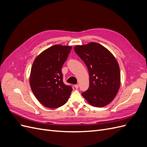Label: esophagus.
Masks as SVG:
<instances>
[{
    "label": "esophagus",
    "instance_id": "34e87169",
    "mask_svg": "<svg viewBox=\"0 0 147 147\" xmlns=\"http://www.w3.org/2000/svg\"><path fill=\"white\" fill-rule=\"evenodd\" d=\"M74 87H75V88H76V89H78V87H79V85H78V84H75Z\"/></svg>",
    "mask_w": 147,
    "mask_h": 147
}]
</instances>
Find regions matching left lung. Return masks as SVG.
Here are the masks:
<instances>
[{
  "label": "left lung",
  "instance_id": "1",
  "mask_svg": "<svg viewBox=\"0 0 147 147\" xmlns=\"http://www.w3.org/2000/svg\"><path fill=\"white\" fill-rule=\"evenodd\" d=\"M76 54L86 64L90 75V86L82 93L90 104L102 107L116 96L120 85L118 62L107 49L91 42L74 47Z\"/></svg>",
  "mask_w": 147,
  "mask_h": 147
}]
</instances>
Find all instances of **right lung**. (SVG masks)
Returning <instances> with one entry per match:
<instances>
[{
  "label": "right lung",
  "instance_id": "right-lung-1",
  "mask_svg": "<svg viewBox=\"0 0 147 147\" xmlns=\"http://www.w3.org/2000/svg\"><path fill=\"white\" fill-rule=\"evenodd\" d=\"M72 47L55 45L35 59L30 76V85L37 99L48 108L55 109L67 101L72 88L63 82L62 67Z\"/></svg>",
  "mask_w": 147,
  "mask_h": 147
}]
</instances>
